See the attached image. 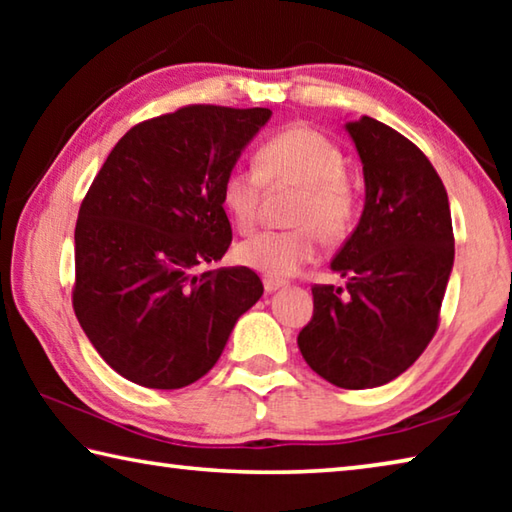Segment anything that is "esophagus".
I'll use <instances>...</instances> for the list:
<instances>
[{"label":"esophagus","mask_w":512,"mask_h":512,"mask_svg":"<svg viewBox=\"0 0 512 512\" xmlns=\"http://www.w3.org/2000/svg\"><path fill=\"white\" fill-rule=\"evenodd\" d=\"M284 287H287V282L273 280V277H264V289H266V293H275V291H280V289H284Z\"/></svg>","instance_id":"34e87169"}]
</instances>
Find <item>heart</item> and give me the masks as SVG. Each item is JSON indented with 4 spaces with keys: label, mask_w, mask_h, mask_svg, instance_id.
<instances>
[{
    "label": "heart",
    "mask_w": 512,
    "mask_h": 512,
    "mask_svg": "<svg viewBox=\"0 0 512 512\" xmlns=\"http://www.w3.org/2000/svg\"><path fill=\"white\" fill-rule=\"evenodd\" d=\"M257 167L235 164L223 176L221 201L239 230L255 225L264 187H300L293 201L291 230H264L239 241L235 257L273 280L296 275L314 262L320 248L318 232L339 239L354 216V189L345 178V155L316 128L293 124L259 146Z\"/></svg>",
    "instance_id": "1"
}]
</instances>
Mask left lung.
Returning <instances> with one entry per match:
<instances>
[{"label":"left lung","mask_w":512,"mask_h":512,"mask_svg":"<svg viewBox=\"0 0 512 512\" xmlns=\"http://www.w3.org/2000/svg\"><path fill=\"white\" fill-rule=\"evenodd\" d=\"M345 131L363 164L366 201L332 259L345 291L311 289L314 316L298 348L329 384L363 391L400 377L436 334L454 232L443 180L418 146L366 115Z\"/></svg>","instance_id":"obj_1"}]
</instances>
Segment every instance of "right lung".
<instances>
[{
    "label": "right lung",
    "instance_id": "add662e5",
    "mask_svg": "<svg viewBox=\"0 0 512 512\" xmlns=\"http://www.w3.org/2000/svg\"><path fill=\"white\" fill-rule=\"evenodd\" d=\"M273 112L187 106L133 126L94 178L74 232V311L121 377L173 391L212 370L262 298L230 248L221 185Z\"/></svg>",
    "mask_w": 512,
    "mask_h": 512
}]
</instances>
